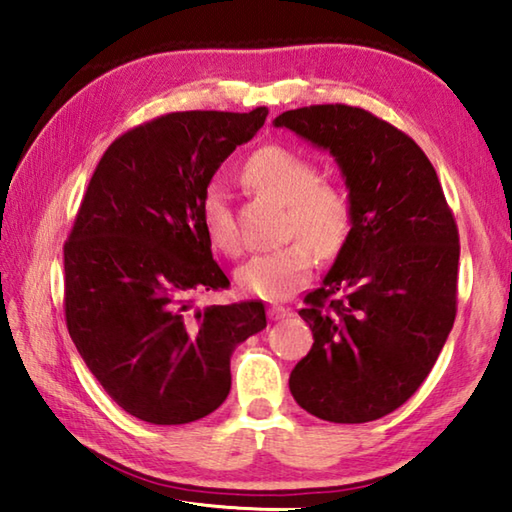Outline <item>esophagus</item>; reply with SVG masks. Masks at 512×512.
<instances>
[{"instance_id": "1", "label": "esophagus", "mask_w": 512, "mask_h": 512, "mask_svg": "<svg viewBox=\"0 0 512 512\" xmlns=\"http://www.w3.org/2000/svg\"><path fill=\"white\" fill-rule=\"evenodd\" d=\"M287 314H289V309H284L280 305L268 307V318H271V320H280V318H284Z\"/></svg>"}]
</instances>
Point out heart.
<instances>
[{
    "label": "heart",
    "mask_w": 512,
    "mask_h": 512,
    "mask_svg": "<svg viewBox=\"0 0 512 512\" xmlns=\"http://www.w3.org/2000/svg\"><path fill=\"white\" fill-rule=\"evenodd\" d=\"M244 180L259 194L287 205L284 232L300 239L250 259L239 268L237 282L248 296L284 300L309 277L314 266L311 248L320 257H334L345 246L352 230V198L343 185L318 180L316 164L305 155L282 146H266L250 155ZM203 223L221 253L228 257L244 253V237L228 192L219 183L205 189Z\"/></svg>",
    "instance_id": "1"
}]
</instances>
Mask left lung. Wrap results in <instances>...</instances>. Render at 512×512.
I'll return each mask as SVG.
<instances>
[{"label": "left lung", "instance_id": "left-lung-1", "mask_svg": "<svg viewBox=\"0 0 512 512\" xmlns=\"http://www.w3.org/2000/svg\"><path fill=\"white\" fill-rule=\"evenodd\" d=\"M275 126L332 153L352 198L350 237L298 311L314 345L291 395L327 422L379 420L418 391L454 327V214L420 146L368 110L325 103Z\"/></svg>", "mask_w": 512, "mask_h": 512}]
</instances>
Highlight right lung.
<instances>
[{
  "instance_id": "obj_1",
  "label": "right lung",
  "mask_w": 512,
  "mask_h": 512,
  "mask_svg": "<svg viewBox=\"0 0 512 512\" xmlns=\"http://www.w3.org/2000/svg\"><path fill=\"white\" fill-rule=\"evenodd\" d=\"M268 110L169 112L112 142L65 241V323L85 366L126 413L187 424L230 393V357L266 327L264 302L196 307L228 289L203 196Z\"/></svg>"
}]
</instances>
